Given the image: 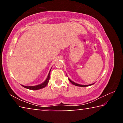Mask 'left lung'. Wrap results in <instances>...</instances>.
<instances>
[{"label":"left lung","instance_id":"1","mask_svg":"<svg viewBox=\"0 0 123 123\" xmlns=\"http://www.w3.org/2000/svg\"><path fill=\"white\" fill-rule=\"evenodd\" d=\"M68 80H69V81L72 83L73 85H74L75 86H79V87H87V86H91V85H93L94 84H91V85H80V84H76V83L74 82V81H73L69 78H68Z\"/></svg>","mask_w":123,"mask_h":123}]
</instances>
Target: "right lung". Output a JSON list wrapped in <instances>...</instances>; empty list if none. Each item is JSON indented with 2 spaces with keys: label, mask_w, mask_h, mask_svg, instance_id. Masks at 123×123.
I'll list each match as a JSON object with an SVG mask.
<instances>
[{
  "label": "right lung",
  "mask_w": 123,
  "mask_h": 123,
  "mask_svg": "<svg viewBox=\"0 0 123 123\" xmlns=\"http://www.w3.org/2000/svg\"><path fill=\"white\" fill-rule=\"evenodd\" d=\"M50 70H51V69L50 70L49 73L48 74V75L47 79H45V80L44 81L43 83H42V84L38 85H36V86H24V85H22V86L23 87H24V88L29 89H31V90H38V89L44 88V87L47 86L49 82V81L50 79Z\"/></svg>",
  "instance_id": "right-lung-1"
}]
</instances>
